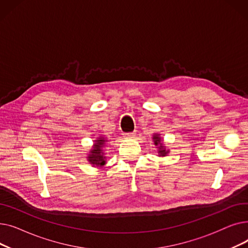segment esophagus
Listing matches in <instances>:
<instances>
[{
    "label": "esophagus",
    "mask_w": 248,
    "mask_h": 248,
    "mask_svg": "<svg viewBox=\"0 0 248 248\" xmlns=\"http://www.w3.org/2000/svg\"><path fill=\"white\" fill-rule=\"evenodd\" d=\"M135 136H136L135 133H126V134L124 135V138H125V139H132V138H134Z\"/></svg>",
    "instance_id": "1"
}]
</instances>
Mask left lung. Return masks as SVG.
Segmentation results:
<instances>
[{"label": "left lung", "mask_w": 248, "mask_h": 248, "mask_svg": "<svg viewBox=\"0 0 248 248\" xmlns=\"http://www.w3.org/2000/svg\"><path fill=\"white\" fill-rule=\"evenodd\" d=\"M153 141H154V145L155 146V148H157V151H158V155L159 157H166V155H168V154L170 153V150L167 149V147L165 146L164 144V140L162 139L161 135L155 133L153 135Z\"/></svg>", "instance_id": "8db88e82"}]
</instances>
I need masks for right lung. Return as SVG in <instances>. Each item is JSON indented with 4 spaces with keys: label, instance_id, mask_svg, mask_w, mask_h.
Instances as JSON below:
<instances>
[{
    "label": "right lung",
    "instance_id": "obj_1",
    "mask_svg": "<svg viewBox=\"0 0 248 248\" xmlns=\"http://www.w3.org/2000/svg\"><path fill=\"white\" fill-rule=\"evenodd\" d=\"M108 142V139L103 136H99L93 140V145L89 150L86 157L88 163L93 165V167L101 169L102 167L106 166L107 157L106 153H104V149H106Z\"/></svg>",
    "mask_w": 248,
    "mask_h": 248
}]
</instances>
